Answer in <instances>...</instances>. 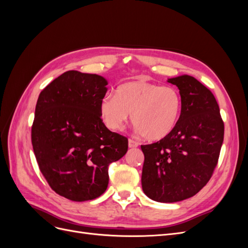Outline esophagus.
Returning <instances> with one entry per match:
<instances>
[{
  "instance_id": "obj_1",
  "label": "esophagus",
  "mask_w": 248,
  "mask_h": 248,
  "mask_svg": "<svg viewBox=\"0 0 248 248\" xmlns=\"http://www.w3.org/2000/svg\"><path fill=\"white\" fill-rule=\"evenodd\" d=\"M138 146H139V142H138V141L133 140H131V139L128 140V147H129V148H137Z\"/></svg>"
}]
</instances>
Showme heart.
Returning <instances> with one entry per match:
<instances>
[{
    "instance_id": "b5f03b06",
    "label": "heart",
    "mask_w": 248,
    "mask_h": 248,
    "mask_svg": "<svg viewBox=\"0 0 248 248\" xmlns=\"http://www.w3.org/2000/svg\"><path fill=\"white\" fill-rule=\"evenodd\" d=\"M181 110L182 98L176 88L145 80L124 82L116 95L107 94L100 103V115L108 128L121 129L131 114L132 124L148 140L170 136Z\"/></svg>"
}]
</instances>
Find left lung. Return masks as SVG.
I'll list each match as a JSON object with an SVG mask.
<instances>
[{"label":"left lung","mask_w":248,"mask_h":248,"mask_svg":"<svg viewBox=\"0 0 248 248\" xmlns=\"http://www.w3.org/2000/svg\"><path fill=\"white\" fill-rule=\"evenodd\" d=\"M182 98L179 121L170 136L141 145L145 155L141 187L153 201L175 202L197 194L217 166L224 124L208 88L190 76L168 79Z\"/></svg>","instance_id":"obj_1"}]
</instances>
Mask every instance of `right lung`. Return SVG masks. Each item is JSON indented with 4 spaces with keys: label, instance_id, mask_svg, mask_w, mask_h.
<instances>
[{
    "label": "right lung",
    "instance_id": "1",
    "mask_svg": "<svg viewBox=\"0 0 248 248\" xmlns=\"http://www.w3.org/2000/svg\"><path fill=\"white\" fill-rule=\"evenodd\" d=\"M108 80L97 74L66 71L37 100L32 145L50 188L74 202L100 197L108 166L128 150V140L104 125L100 103Z\"/></svg>",
    "mask_w": 248,
    "mask_h": 248
}]
</instances>
